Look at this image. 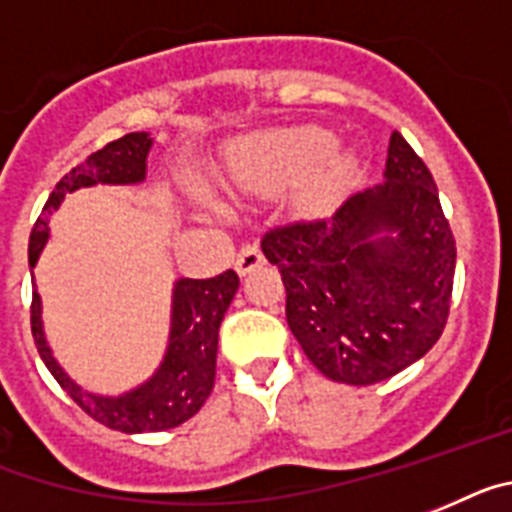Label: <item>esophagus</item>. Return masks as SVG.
I'll return each instance as SVG.
<instances>
[{
  "label": "esophagus",
  "instance_id": "obj_1",
  "mask_svg": "<svg viewBox=\"0 0 512 512\" xmlns=\"http://www.w3.org/2000/svg\"><path fill=\"white\" fill-rule=\"evenodd\" d=\"M263 263H265V257L257 244H242V249H239V255H236L234 260V268L239 276H247V273H252L257 265H263Z\"/></svg>",
  "mask_w": 512,
  "mask_h": 512
}]
</instances>
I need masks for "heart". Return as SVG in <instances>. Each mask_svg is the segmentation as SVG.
<instances>
[{
  "label": "heart",
  "mask_w": 512,
  "mask_h": 512,
  "mask_svg": "<svg viewBox=\"0 0 512 512\" xmlns=\"http://www.w3.org/2000/svg\"><path fill=\"white\" fill-rule=\"evenodd\" d=\"M354 156L336 153L320 127L270 132L234 153V174L249 190L281 192L304 182L302 208L320 213L333 205L354 176Z\"/></svg>",
  "instance_id": "heart-1"
}]
</instances>
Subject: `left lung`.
I'll list each match as a JSON object with an SVG mask.
<instances>
[{
	"instance_id": "left-lung-1",
	"label": "left lung",
	"mask_w": 512,
	"mask_h": 512,
	"mask_svg": "<svg viewBox=\"0 0 512 512\" xmlns=\"http://www.w3.org/2000/svg\"><path fill=\"white\" fill-rule=\"evenodd\" d=\"M385 176L330 218L263 236L286 286L291 333L322 375L346 385H375L422 359L450 315L453 231L435 179L401 132L390 135Z\"/></svg>"
}]
</instances>
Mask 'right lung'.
<instances>
[{
  "mask_svg": "<svg viewBox=\"0 0 512 512\" xmlns=\"http://www.w3.org/2000/svg\"><path fill=\"white\" fill-rule=\"evenodd\" d=\"M150 150V137L145 132H130L114 143L103 145L77 163L70 174H64L44 205V213L33 223L28 242V263L36 265L46 239H49V213L57 210L64 195L90 184H132L145 179V158ZM239 289V276L234 270H223L216 278H182L174 289V315H171L169 354L163 359L153 380L143 388L132 390L122 398H101L80 390L62 367L54 362L41 330V299L33 291L30 302V330L36 349L54 375V380L67 390L72 401L103 427L119 432H161L179 427L192 419L208 401L216 382L218 328Z\"/></svg>",
  "mask_w": 512,
  "mask_h": 512,
  "instance_id": "obj_1",
  "label": "right lung"
}]
</instances>
